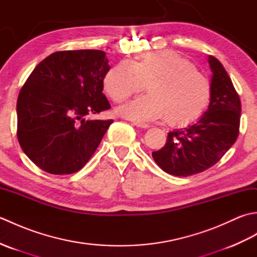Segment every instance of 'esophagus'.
Wrapping results in <instances>:
<instances>
[{"instance_id": "esophagus-1", "label": "esophagus", "mask_w": 257, "mask_h": 257, "mask_svg": "<svg viewBox=\"0 0 257 257\" xmlns=\"http://www.w3.org/2000/svg\"><path fill=\"white\" fill-rule=\"evenodd\" d=\"M134 124L136 125V127H139V128H143V129H147V128H149V127H150L149 124H147V123H141V122H137V121H135V122H134Z\"/></svg>"}]
</instances>
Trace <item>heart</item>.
Returning a JSON list of instances; mask_svg holds the SVG:
<instances>
[{"label":"heart","mask_w":257,"mask_h":257,"mask_svg":"<svg viewBox=\"0 0 257 257\" xmlns=\"http://www.w3.org/2000/svg\"><path fill=\"white\" fill-rule=\"evenodd\" d=\"M146 85L148 95L120 107L121 116L137 122L165 118L170 127H185L199 120L210 103V80L173 51L147 53L138 62L121 61L103 78V88L114 102L125 101Z\"/></svg>","instance_id":"1"}]
</instances>
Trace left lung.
Listing matches in <instances>:
<instances>
[{
	"label": "left lung",
	"instance_id": "8db88e82",
	"mask_svg": "<svg viewBox=\"0 0 257 257\" xmlns=\"http://www.w3.org/2000/svg\"><path fill=\"white\" fill-rule=\"evenodd\" d=\"M212 70L209 109L198 122L168 134L167 143L152 158L163 171L189 177L214 166L235 143L239 133L241 100L223 65L209 56Z\"/></svg>",
	"mask_w": 257,
	"mask_h": 257
}]
</instances>
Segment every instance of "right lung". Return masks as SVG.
<instances>
[{"instance_id": "obj_1", "label": "right lung", "mask_w": 257, "mask_h": 257, "mask_svg": "<svg viewBox=\"0 0 257 257\" xmlns=\"http://www.w3.org/2000/svg\"><path fill=\"white\" fill-rule=\"evenodd\" d=\"M109 69L102 51H61L26 79L16 103V134L22 150L42 170L75 173L94 155L113 120L85 117L110 108L102 94Z\"/></svg>"}]
</instances>
